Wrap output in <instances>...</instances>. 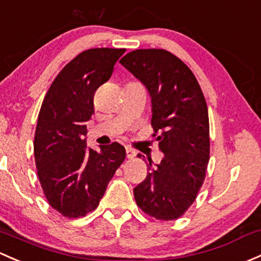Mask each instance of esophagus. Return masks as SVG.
<instances>
[{
    "mask_svg": "<svg viewBox=\"0 0 261 261\" xmlns=\"http://www.w3.org/2000/svg\"><path fill=\"white\" fill-rule=\"evenodd\" d=\"M126 156H127V159H134L136 156V151L131 147H126Z\"/></svg>",
    "mask_w": 261,
    "mask_h": 261,
    "instance_id": "1",
    "label": "esophagus"
}]
</instances>
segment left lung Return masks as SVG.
<instances>
[{
    "instance_id": "obj_1",
    "label": "left lung",
    "mask_w": 261,
    "mask_h": 261,
    "mask_svg": "<svg viewBox=\"0 0 261 261\" xmlns=\"http://www.w3.org/2000/svg\"><path fill=\"white\" fill-rule=\"evenodd\" d=\"M149 90L152 138L164 159L134 189L136 204L158 220L179 219L195 201L210 158L209 114L193 71L163 48L128 52L120 60ZM139 158L141 155L139 153Z\"/></svg>"
}]
</instances>
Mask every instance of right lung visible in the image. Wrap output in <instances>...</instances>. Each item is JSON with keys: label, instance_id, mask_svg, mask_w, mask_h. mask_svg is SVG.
<instances>
[{"label": "right lung", "instance_id": "obj_1", "mask_svg": "<svg viewBox=\"0 0 261 261\" xmlns=\"http://www.w3.org/2000/svg\"><path fill=\"white\" fill-rule=\"evenodd\" d=\"M125 48H90L60 71L41 105L34 140L37 176L46 200L62 216L94 211L126 158L119 142L87 149L86 121L96 90L111 77Z\"/></svg>", "mask_w": 261, "mask_h": 261}]
</instances>
